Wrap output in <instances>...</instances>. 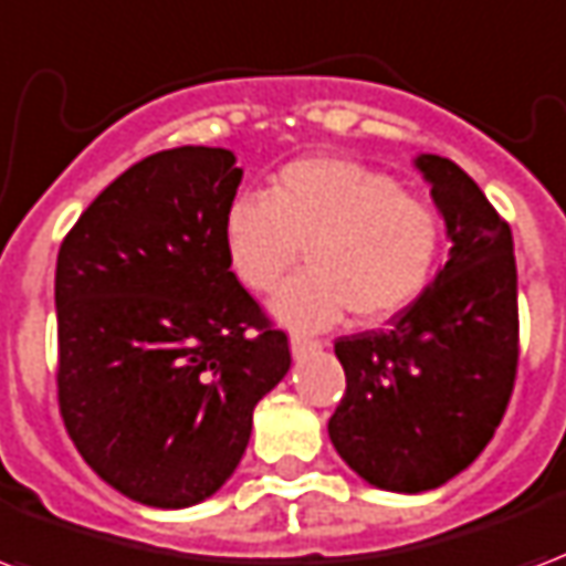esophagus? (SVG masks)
<instances>
[{
	"label": "esophagus",
	"mask_w": 566,
	"mask_h": 566,
	"mask_svg": "<svg viewBox=\"0 0 566 566\" xmlns=\"http://www.w3.org/2000/svg\"><path fill=\"white\" fill-rule=\"evenodd\" d=\"M289 346H292V355L298 358V355H307V352L318 348V339L307 337V334H301V331H292V337H289Z\"/></svg>",
	"instance_id": "esophagus-1"
}]
</instances>
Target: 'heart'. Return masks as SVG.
I'll use <instances>...</instances> for the list:
<instances>
[{"label":"heart","instance_id":"heart-1","mask_svg":"<svg viewBox=\"0 0 566 566\" xmlns=\"http://www.w3.org/2000/svg\"><path fill=\"white\" fill-rule=\"evenodd\" d=\"M444 244L432 202L397 178L346 157H301L265 197H238L223 214L227 262L250 292H274L304 248L307 271L283 286L274 316L325 328L346 310L360 325L388 322L427 292Z\"/></svg>","mask_w":566,"mask_h":566}]
</instances>
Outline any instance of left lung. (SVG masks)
Listing matches in <instances>:
<instances>
[{"label": "left lung", "instance_id": "8db88e82", "mask_svg": "<svg viewBox=\"0 0 566 566\" xmlns=\"http://www.w3.org/2000/svg\"><path fill=\"white\" fill-rule=\"evenodd\" d=\"M415 164L453 241L450 259L388 328L334 343L346 394L328 436L348 469L390 492L436 490L469 469L507 411L520 364L507 220L453 160Z\"/></svg>", "mask_w": 566, "mask_h": 566}]
</instances>
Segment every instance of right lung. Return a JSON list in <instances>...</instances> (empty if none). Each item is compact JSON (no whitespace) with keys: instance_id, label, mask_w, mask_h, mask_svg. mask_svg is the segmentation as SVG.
Segmentation results:
<instances>
[{"instance_id":"right-lung-1","label":"right lung","mask_w":566,"mask_h":566,"mask_svg":"<svg viewBox=\"0 0 566 566\" xmlns=\"http://www.w3.org/2000/svg\"><path fill=\"white\" fill-rule=\"evenodd\" d=\"M227 148L143 157L59 248V411L83 460L148 507H190L244 457L289 337L229 271Z\"/></svg>"}]
</instances>
